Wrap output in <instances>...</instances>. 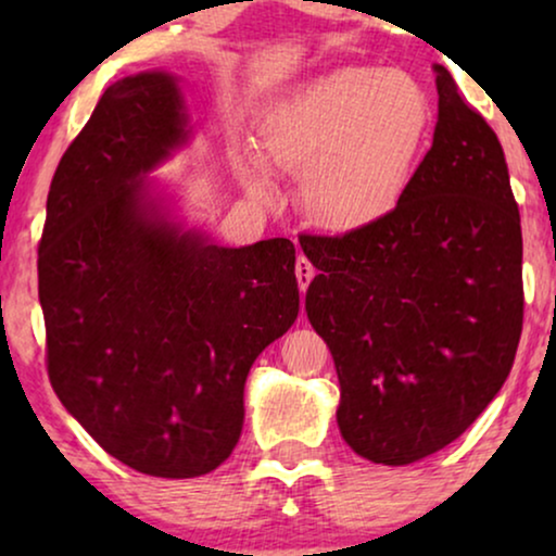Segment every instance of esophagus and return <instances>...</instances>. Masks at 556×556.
<instances>
[{
	"label": "esophagus",
	"instance_id": "1",
	"mask_svg": "<svg viewBox=\"0 0 556 556\" xmlns=\"http://www.w3.org/2000/svg\"><path fill=\"white\" fill-rule=\"evenodd\" d=\"M295 278H299V288L301 291H306L311 280H314V265L306 255H299L295 257Z\"/></svg>",
	"mask_w": 556,
	"mask_h": 556
}]
</instances>
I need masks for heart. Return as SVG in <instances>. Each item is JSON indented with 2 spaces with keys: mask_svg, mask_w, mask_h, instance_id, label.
<instances>
[{
  "mask_svg": "<svg viewBox=\"0 0 556 556\" xmlns=\"http://www.w3.org/2000/svg\"><path fill=\"white\" fill-rule=\"evenodd\" d=\"M430 124L432 103L413 75L344 65L265 116L261 151L278 169L303 172L301 202L316 223L352 230L405 194ZM242 177L255 192L268 189L255 164Z\"/></svg>",
  "mask_w": 556,
  "mask_h": 556,
  "instance_id": "b5f03b06",
  "label": "heart"
}]
</instances>
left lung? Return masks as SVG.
Returning a JSON list of instances; mask_svg holds the SVG:
<instances>
[{
    "instance_id": "left-lung-1",
    "label": "left lung",
    "mask_w": 556,
    "mask_h": 556,
    "mask_svg": "<svg viewBox=\"0 0 556 556\" xmlns=\"http://www.w3.org/2000/svg\"><path fill=\"white\" fill-rule=\"evenodd\" d=\"M438 124L397 207L344 235H301L318 270L306 314L339 375V430L407 466L489 407L523 324L521 219L498 136L443 65Z\"/></svg>"
}]
</instances>
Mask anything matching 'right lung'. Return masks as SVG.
<instances>
[{
	"label": "right lung",
	"instance_id": "1",
	"mask_svg": "<svg viewBox=\"0 0 556 556\" xmlns=\"http://www.w3.org/2000/svg\"><path fill=\"white\" fill-rule=\"evenodd\" d=\"M187 134L174 75L105 88L60 159L37 253L52 390L105 453L159 478L230 458L248 371L299 316L291 240L210 245L149 194L143 174Z\"/></svg>",
	"mask_w": 556,
	"mask_h": 556
}]
</instances>
